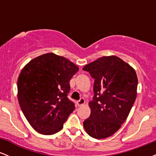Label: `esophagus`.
Wrapping results in <instances>:
<instances>
[{
    "mask_svg": "<svg viewBox=\"0 0 156 156\" xmlns=\"http://www.w3.org/2000/svg\"><path fill=\"white\" fill-rule=\"evenodd\" d=\"M85 100L84 98H80L78 101H77V104H78V106H80V105H83V104H85Z\"/></svg>",
    "mask_w": 156,
    "mask_h": 156,
    "instance_id": "esophagus-1",
    "label": "esophagus"
}]
</instances>
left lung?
<instances>
[{
    "label": "left lung",
    "mask_w": 156,
    "mask_h": 156,
    "mask_svg": "<svg viewBox=\"0 0 156 156\" xmlns=\"http://www.w3.org/2000/svg\"><path fill=\"white\" fill-rule=\"evenodd\" d=\"M94 79L91 114L83 122L94 139L109 137L126 120L136 98L138 79L132 67L115 55L103 56L83 68Z\"/></svg>",
    "instance_id": "obj_1"
}]
</instances>
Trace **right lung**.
Wrapping results in <instances>:
<instances>
[{
	"mask_svg": "<svg viewBox=\"0 0 156 156\" xmlns=\"http://www.w3.org/2000/svg\"><path fill=\"white\" fill-rule=\"evenodd\" d=\"M78 69L67 58L53 53L39 55L23 67L17 80V98L36 131L52 135L62 129L75 109L67 95L69 80Z\"/></svg>",
	"mask_w": 156,
	"mask_h": 156,
	"instance_id": "right-lung-1",
	"label": "right lung"
}]
</instances>
